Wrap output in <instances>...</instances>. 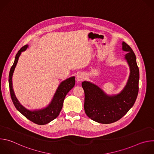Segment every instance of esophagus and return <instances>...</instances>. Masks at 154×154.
<instances>
[{
  "mask_svg": "<svg viewBox=\"0 0 154 154\" xmlns=\"http://www.w3.org/2000/svg\"><path fill=\"white\" fill-rule=\"evenodd\" d=\"M85 79V75L83 73H79L77 75V80L78 82H82Z\"/></svg>",
  "mask_w": 154,
  "mask_h": 154,
  "instance_id": "esophagus-1",
  "label": "esophagus"
}]
</instances>
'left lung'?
I'll return each instance as SVG.
<instances>
[{"label": "left lung", "instance_id": "8db88e82", "mask_svg": "<svg viewBox=\"0 0 154 154\" xmlns=\"http://www.w3.org/2000/svg\"><path fill=\"white\" fill-rule=\"evenodd\" d=\"M122 45V50L127 52L124 58L130 72L127 83L120 93L108 96L93 83L84 81L82 83L85 92L86 115L99 123L110 124L120 119L133 106L138 94L140 72L135 54L125 42Z\"/></svg>", "mask_w": 154, "mask_h": 154}]
</instances>
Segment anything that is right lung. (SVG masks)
<instances>
[{"mask_svg":"<svg viewBox=\"0 0 154 154\" xmlns=\"http://www.w3.org/2000/svg\"><path fill=\"white\" fill-rule=\"evenodd\" d=\"M27 48L28 45H26L17 52L15 57L14 63L10 69L8 77L10 95L14 105L21 114H23L26 118L36 124L45 125L53 121L59 115L63 107V101L66 96L75 85V77H71L63 81L60 84L52 101L48 106L45 108L36 109L33 111L27 109L19 103L16 98L13 89L12 83L13 74L17 63L19 57L20 55L21 52L25 51Z\"/></svg>","mask_w":154,"mask_h":154,"instance_id":"obj_1","label":"right lung"}]
</instances>
